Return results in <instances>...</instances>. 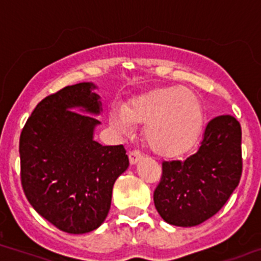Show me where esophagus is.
<instances>
[{"label": "esophagus", "instance_id": "obj_1", "mask_svg": "<svg viewBox=\"0 0 261 261\" xmlns=\"http://www.w3.org/2000/svg\"><path fill=\"white\" fill-rule=\"evenodd\" d=\"M141 158H142L141 152L137 151V150H133V151L129 152V163L130 164L138 163V162L141 160Z\"/></svg>", "mask_w": 261, "mask_h": 261}]
</instances>
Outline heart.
I'll return each instance as SVG.
<instances>
[{"label":"heart","mask_w":261,"mask_h":261,"mask_svg":"<svg viewBox=\"0 0 261 261\" xmlns=\"http://www.w3.org/2000/svg\"><path fill=\"white\" fill-rule=\"evenodd\" d=\"M110 121L121 132L145 126L143 140L159 156L176 158L193 149L204 125L199 98L180 87H162L115 106Z\"/></svg>","instance_id":"heart-1"}]
</instances>
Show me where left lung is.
I'll return each instance as SVG.
<instances>
[{
	"label": "left lung",
	"mask_w": 261,
	"mask_h": 261,
	"mask_svg": "<svg viewBox=\"0 0 261 261\" xmlns=\"http://www.w3.org/2000/svg\"><path fill=\"white\" fill-rule=\"evenodd\" d=\"M242 129L231 115L208 121L200 147L186 160L162 163L154 191L162 219L177 226H195L223 208L242 176Z\"/></svg>",
	"instance_id": "8db88e82"
}]
</instances>
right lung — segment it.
I'll return each mask as SVG.
<instances>
[{"instance_id": "add662e5", "label": "right lung", "mask_w": 261, "mask_h": 261, "mask_svg": "<svg viewBox=\"0 0 261 261\" xmlns=\"http://www.w3.org/2000/svg\"><path fill=\"white\" fill-rule=\"evenodd\" d=\"M95 85L80 83L53 93L36 106L19 140L20 181L28 202L59 230L84 234L101 225L116 178L128 168L123 145L93 140L99 121Z\"/></svg>"}]
</instances>
